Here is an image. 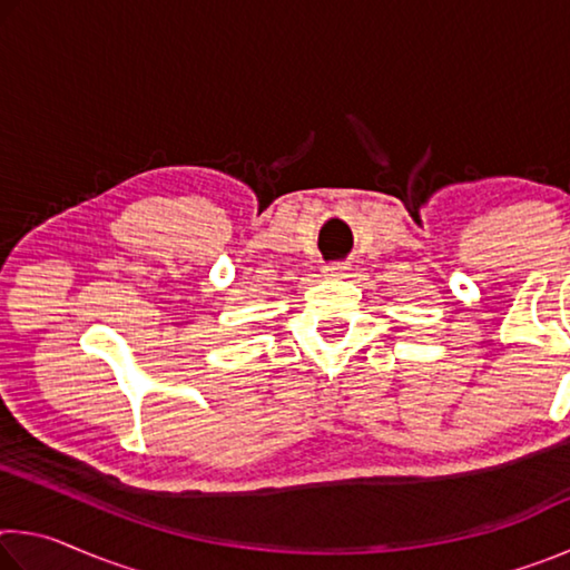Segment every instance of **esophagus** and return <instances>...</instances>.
Returning <instances> with one entry per match:
<instances>
[{"mask_svg":"<svg viewBox=\"0 0 570 570\" xmlns=\"http://www.w3.org/2000/svg\"><path fill=\"white\" fill-rule=\"evenodd\" d=\"M326 274L330 276H346V272H350V264H344V262H340V264H330L324 268Z\"/></svg>","mask_w":570,"mask_h":570,"instance_id":"34e87169","label":"esophagus"}]
</instances>
